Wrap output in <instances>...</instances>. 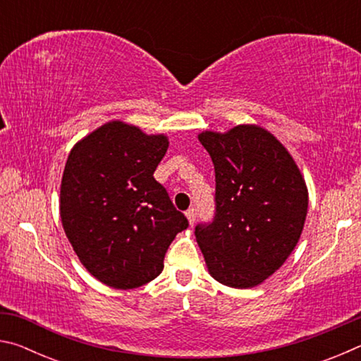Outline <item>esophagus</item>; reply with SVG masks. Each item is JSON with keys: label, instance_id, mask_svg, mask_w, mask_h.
Wrapping results in <instances>:
<instances>
[{"label": "esophagus", "instance_id": "1", "mask_svg": "<svg viewBox=\"0 0 361 361\" xmlns=\"http://www.w3.org/2000/svg\"><path fill=\"white\" fill-rule=\"evenodd\" d=\"M195 216H197V212H195V209H189V210L186 212V218H188L189 224H194Z\"/></svg>", "mask_w": 361, "mask_h": 361}]
</instances>
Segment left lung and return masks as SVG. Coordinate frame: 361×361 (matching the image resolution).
Instances as JSON below:
<instances>
[{
    "mask_svg": "<svg viewBox=\"0 0 361 361\" xmlns=\"http://www.w3.org/2000/svg\"><path fill=\"white\" fill-rule=\"evenodd\" d=\"M215 166V216L195 226L210 276L252 288L295 250L307 215V188L290 152L258 126L202 132Z\"/></svg>",
    "mask_w": 361,
    "mask_h": 361,
    "instance_id": "left-lung-1",
    "label": "left lung"
}]
</instances>
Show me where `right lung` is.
Listing matches in <instances>:
<instances>
[{
  "label": "right lung",
  "instance_id": "add662e5",
  "mask_svg": "<svg viewBox=\"0 0 361 361\" xmlns=\"http://www.w3.org/2000/svg\"><path fill=\"white\" fill-rule=\"evenodd\" d=\"M166 135L113 121L71 149L60 186V218L79 261L102 283L130 290L154 280L189 223L154 170Z\"/></svg>",
  "mask_w": 361,
  "mask_h": 361
}]
</instances>
